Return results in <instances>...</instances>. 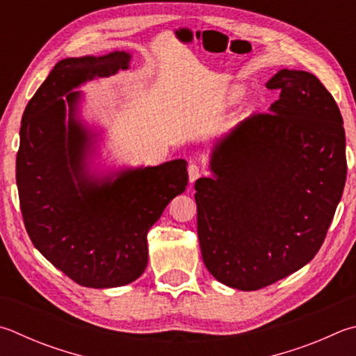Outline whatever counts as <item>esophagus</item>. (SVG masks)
I'll return each mask as SVG.
<instances>
[{"mask_svg":"<svg viewBox=\"0 0 356 356\" xmlns=\"http://www.w3.org/2000/svg\"><path fill=\"white\" fill-rule=\"evenodd\" d=\"M200 176H202V170H200V168H199L197 165L191 163V165L188 166V179H190V182L195 184Z\"/></svg>","mask_w":356,"mask_h":356,"instance_id":"1","label":"esophagus"}]
</instances>
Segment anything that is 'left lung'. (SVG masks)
Wrapping results in <instances>:
<instances>
[{"mask_svg": "<svg viewBox=\"0 0 356 356\" xmlns=\"http://www.w3.org/2000/svg\"><path fill=\"white\" fill-rule=\"evenodd\" d=\"M269 112L241 121L213 147L215 176L196 180L202 260L224 285L255 291L312 261L346 185L339 107L312 73L280 70Z\"/></svg>", "mask_w": 356, "mask_h": 356, "instance_id": "1", "label": "left lung"}]
</instances>
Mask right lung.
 I'll return each mask as SVG.
<instances>
[{
	"instance_id": "1",
	"label": "right lung",
	"mask_w": 356,
	"mask_h": 356,
	"mask_svg": "<svg viewBox=\"0 0 356 356\" xmlns=\"http://www.w3.org/2000/svg\"><path fill=\"white\" fill-rule=\"evenodd\" d=\"M129 60L124 51L60 60L22 120L17 186L26 232L49 263L87 288L122 286L145 273L147 232L188 185L182 159L115 180L86 171L90 135L76 118L81 92L71 90L127 70Z\"/></svg>"
}]
</instances>
